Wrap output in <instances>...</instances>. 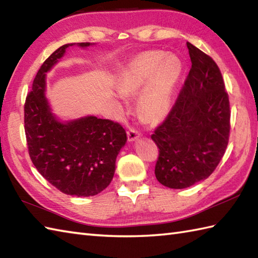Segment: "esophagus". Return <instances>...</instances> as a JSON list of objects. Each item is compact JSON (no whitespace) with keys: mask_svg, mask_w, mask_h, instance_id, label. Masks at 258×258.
<instances>
[{"mask_svg":"<svg viewBox=\"0 0 258 258\" xmlns=\"http://www.w3.org/2000/svg\"><path fill=\"white\" fill-rule=\"evenodd\" d=\"M139 138H140V133L136 132L135 130L127 131V140L130 143H133V142H135Z\"/></svg>","mask_w":258,"mask_h":258,"instance_id":"esophagus-1","label":"esophagus"}]
</instances>
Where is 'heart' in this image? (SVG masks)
Segmentation results:
<instances>
[{
    "label": "heart",
    "mask_w": 258,
    "mask_h": 258,
    "mask_svg": "<svg viewBox=\"0 0 258 258\" xmlns=\"http://www.w3.org/2000/svg\"><path fill=\"white\" fill-rule=\"evenodd\" d=\"M182 74L183 63L176 55L145 51L138 54L119 74L117 91L124 96L139 94L138 112L145 122H162L171 112Z\"/></svg>",
    "instance_id": "obj_1"
}]
</instances>
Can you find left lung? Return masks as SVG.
I'll list each match as a JSON object with an SVG mask.
<instances>
[{
	"mask_svg": "<svg viewBox=\"0 0 258 258\" xmlns=\"http://www.w3.org/2000/svg\"><path fill=\"white\" fill-rule=\"evenodd\" d=\"M191 68L176 103L151 138L160 155L155 176L162 185L182 189L206 179L226 151L229 101L213 58L186 43Z\"/></svg>",
	"mask_w": 258,
	"mask_h": 258,
	"instance_id": "1",
	"label": "left lung"
}]
</instances>
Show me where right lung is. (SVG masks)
Returning a JSON list of instances; mask_svg holds the SVG:
<instances>
[{
  "label": "right lung",
  "mask_w": 258,
  "mask_h": 258,
  "mask_svg": "<svg viewBox=\"0 0 258 258\" xmlns=\"http://www.w3.org/2000/svg\"><path fill=\"white\" fill-rule=\"evenodd\" d=\"M94 43H68L52 53L33 81L24 106V128L30 157L48 183L64 194L94 196L112 182L115 162L127 136L118 123L86 115L63 120L46 97V74L69 47Z\"/></svg>",
  "instance_id": "right-lung-1"
}]
</instances>
